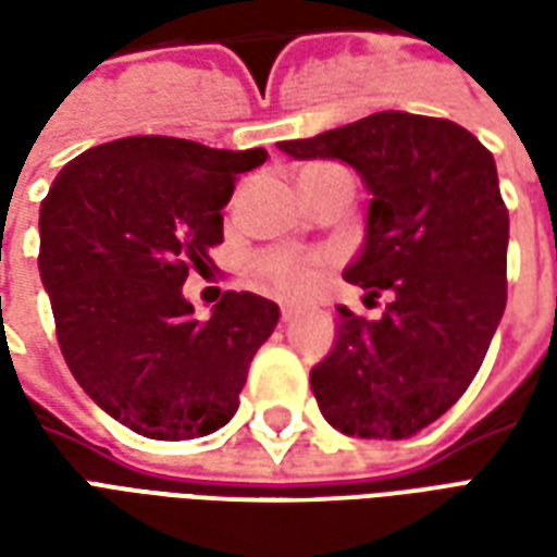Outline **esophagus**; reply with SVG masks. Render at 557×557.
I'll return each instance as SVG.
<instances>
[{"mask_svg": "<svg viewBox=\"0 0 557 557\" xmlns=\"http://www.w3.org/2000/svg\"><path fill=\"white\" fill-rule=\"evenodd\" d=\"M295 315H298V307H292V304H283V307H280V319H283V322H292Z\"/></svg>", "mask_w": 557, "mask_h": 557, "instance_id": "obj_1", "label": "esophagus"}]
</instances>
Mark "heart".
I'll list each match as a JSON object with an SVG mask.
<instances>
[{
	"instance_id": "1",
	"label": "heart",
	"mask_w": 557,
	"mask_h": 557,
	"mask_svg": "<svg viewBox=\"0 0 557 557\" xmlns=\"http://www.w3.org/2000/svg\"><path fill=\"white\" fill-rule=\"evenodd\" d=\"M325 170H343L334 163H313L301 172L313 175V172ZM331 268V256L327 253H292V250H265L256 256V277L265 289L277 292V295H301L310 286H315L322 274Z\"/></svg>"
}]
</instances>
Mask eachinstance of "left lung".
<instances>
[{
    "label": "left lung",
    "mask_w": 557,
    "mask_h": 557,
    "mask_svg": "<svg viewBox=\"0 0 557 557\" xmlns=\"http://www.w3.org/2000/svg\"><path fill=\"white\" fill-rule=\"evenodd\" d=\"M277 146L361 172L367 242L343 277L391 292L375 322L337 307V343L310 370L315 403L346 435L409 438L466 394L504 315L510 218L495 160L456 122L399 110Z\"/></svg>",
    "instance_id": "1"
}]
</instances>
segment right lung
Here are the masks:
<instances>
[{
	"label": "right lung",
	"instance_id": "right-lung-1",
	"mask_svg": "<svg viewBox=\"0 0 557 557\" xmlns=\"http://www.w3.org/2000/svg\"><path fill=\"white\" fill-rule=\"evenodd\" d=\"M265 148L125 137L74 158L41 202V271L59 349L79 387L160 442L226 426L277 304L226 292L206 322L182 295L223 242V206Z\"/></svg>",
	"mask_w": 557,
	"mask_h": 557
}]
</instances>
